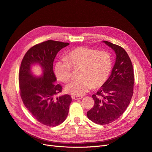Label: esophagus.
Segmentation results:
<instances>
[{"label": "esophagus", "mask_w": 152, "mask_h": 152, "mask_svg": "<svg viewBox=\"0 0 152 152\" xmlns=\"http://www.w3.org/2000/svg\"><path fill=\"white\" fill-rule=\"evenodd\" d=\"M83 98V96H72V99H75V100H77V99H81Z\"/></svg>", "instance_id": "34e87169"}]
</instances>
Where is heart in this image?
I'll list each match as a JSON object with an SVG mask.
<instances>
[{
    "instance_id": "1",
    "label": "heart",
    "mask_w": 152,
    "mask_h": 152,
    "mask_svg": "<svg viewBox=\"0 0 152 152\" xmlns=\"http://www.w3.org/2000/svg\"><path fill=\"white\" fill-rule=\"evenodd\" d=\"M80 69V79L66 86V91L72 96H81L94 88L102 86L107 81L112 67L110 54L106 51L87 47H79L71 50L65 59L56 62L54 73L58 79L67 83L72 77L71 70Z\"/></svg>"
}]
</instances>
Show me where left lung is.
I'll return each mask as SVG.
<instances>
[{
  "mask_svg": "<svg viewBox=\"0 0 152 152\" xmlns=\"http://www.w3.org/2000/svg\"><path fill=\"white\" fill-rule=\"evenodd\" d=\"M103 42L114 50L116 60L107 81L92 96L94 104L87 112L88 118L99 125L113 122L124 113L132 99L134 85L133 65L125 50L108 41Z\"/></svg>",
  "mask_w": 152,
  "mask_h": 152,
  "instance_id": "8db88e82",
  "label": "left lung"
}]
</instances>
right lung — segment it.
Returning a JSON list of instances; mask_svg holds the SVG:
<instances>
[{
  "instance_id": "add662e5",
  "label": "right lung",
  "mask_w": 152,
  "mask_h": 152,
  "mask_svg": "<svg viewBox=\"0 0 152 152\" xmlns=\"http://www.w3.org/2000/svg\"><path fill=\"white\" fill-rule=\"evenodd\" d=\"M69 44L52 40L37 44L28 50L20 64L19 80L22 102L38 121L47 126L61 124L68 115L71 97L64 94L54 98L63 88L55 84L53 62L59 50ZM35 65L40 66L41 75L33 74Z\"/></svg>"
}]
</instances>
